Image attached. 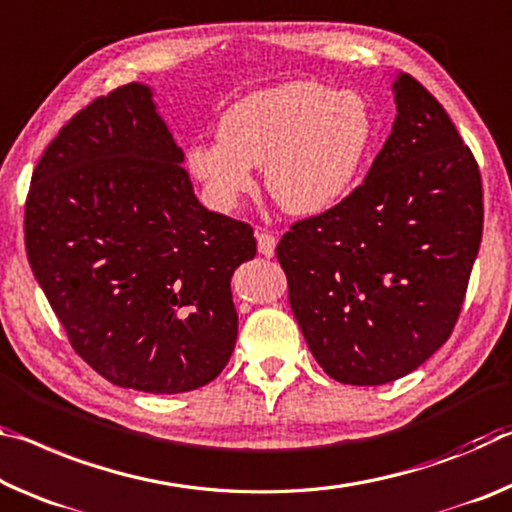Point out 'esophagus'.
Wrapping results in <instances>:
<instances>
[{"mask_svg":"<svg viewBox=\"0 0 512 512\" xmlns=\"http://www.w3.org/2000/svg\"><path fill=\"white\" fill-rule=\"evenodd\" d=\"M275 243H278V239H275V234L271 232H257V250L259 255L264 257H273L275 253Z\"/></svg>","mask_w":512,"mask_h":512,"instance_id":"obj_1","label":"esophagus"}]
</instances>
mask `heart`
I'll return each instance as SVG.
<instances>
[{
	"mask_svg": "<svg viewBox=\"0 0 512 512\" xmlns=\"http://www.w3.org/2000/svg\"><path fill=\"white\" fill-rule=\"evenodd\" d=\"M373 141L364 97L319 81H287L241 97L218 123L216 143L189 150V168L218 207L253 191L264 166L271 198L294 216L335 207L358 180Z\"/></svg>",
	"mask_w": 512,
	"mask_h": 512,
	"instance_id": "b5f03b06",
	"label": "heart"
}]
</instances>
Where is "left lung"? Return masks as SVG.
I'll use <instances>...</instances> for the list:
<instances>
[{
  "label": "left lung",
  "mask_w": 512,
  "mask_h": 512,
  "mask_svg": "<svg viewBox=\"0 0 512 512\" xmlns=\"http://www.w3.org/2000/svg\"><path fill=\"white\" fill-rule=\"evenodd\" d=\"M367 180L300 218L275 248L316 362L346 385H385L451 337L483 234V184L449 113L415 77Z\"/></svg>",
  "instance_id": "left-lung-1"
}]
</instances>
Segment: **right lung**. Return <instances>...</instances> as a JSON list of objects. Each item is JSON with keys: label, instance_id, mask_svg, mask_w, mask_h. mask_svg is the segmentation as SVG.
<instances>
[{"label": "right lung", "instance_id": "right-lung-1", "mask_svg": "<svg viewBox=\"0 0 512 512\" xmlns=\"http://www.w3.org/2000/svg\"><path fill=\"white\" fill-rule=\"evenodd\" d=\"M150 95L118 86L59 129L31 175L24 248L81 360L113 385L180 394L230 360V278L257 241L193 196Z\"/></svg>", "mask_w": 512, "mask_h": 512}]
</instances>
